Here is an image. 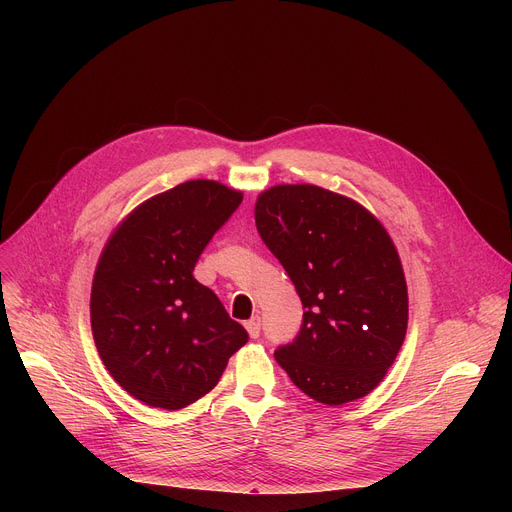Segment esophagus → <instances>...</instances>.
I'll list each match as a JSON object with an SVG mask.
<instances>
[{
  "instance_id": "34e87169",
  "label": "esophagus",
  "mask_w": 512,
  "mask_h": 512,
  "mask_svg": "<svg viewBox=\"0 0 512 512\" xmlns=\"http://www.w3.org/2000/svg\"><path fill=\"white\" fill-rule=\"evenodd\" d=\"M245 328H247V332H249L251 338H257L259 332H261V320H259V316L247 320V322H245Z\"/></svg>"
}]
</instances>
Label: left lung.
<instances>
[{"label":"left lung","instance_id":"8db88e82","mask_svg":"<svg viewBox=\"0 0 512 512\" xmlns=\"http://www.w3.org/2000/svg\"><path fill=\"white\" fill-rule=\"evenodd\" d=\"M255 225L304 306L300 334L275 350L279 367L324 405L369 395L409 318L401 259L379 218L332 190L279 184L257 196Z\"/></svg>","mask_w":512,"mask_h":512}]
</instances>
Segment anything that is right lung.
Here are the masks:
<instances>
[{
    "label": "right lung",
    "mask_w": 512,
    "mask_h": 512,
    "mask_svg": "<svg viewBox=\"0 0 512 512\" xmlns=\"http://www.w3.org/2000/svg\"><path fill=\"white\" fill-rule=\"evenodd\" d=\"M243 192L188 180L135 206L111 233L93 277L91 328L109 375L168 411L212 391L249 340L194 265Z\"/></svg>",
    "instance_id": "obj_1"
}]
</instances>
